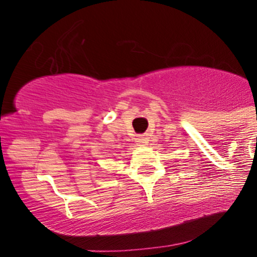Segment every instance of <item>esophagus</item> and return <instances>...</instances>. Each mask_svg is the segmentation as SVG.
Listing matches in <instances>:
<instances>
[{"label": "esophagus", "instance_id": "obj_1", "mask_svg": "<svg viewBox=\"0 0 257 257\" xmlns=\"http://www.w3.org/2000/svg\"><path fill=\"white\" fill-rule=\"evenodd\" d=\"M136 143L139 145H147L148 144V138H145V136H138V138H136Z\"/></svg>", "mask_w": 257, "mask_h": 257}]
</instances>
